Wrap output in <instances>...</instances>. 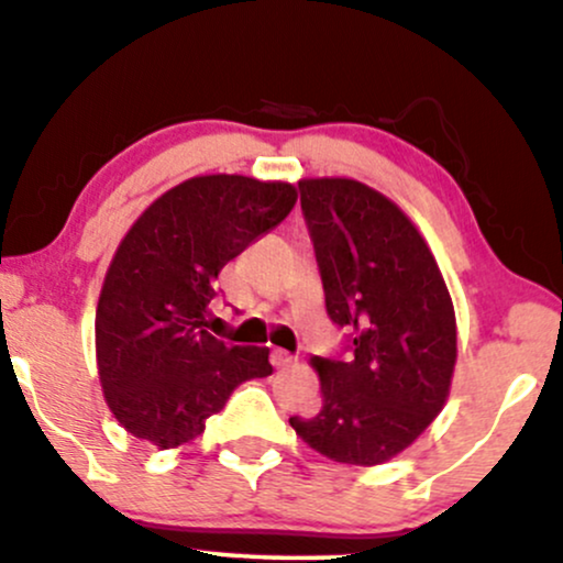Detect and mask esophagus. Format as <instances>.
<instances>
[{"mask_svg": "<svg viewBox=\"0 0 563 563\" xmlns=\"http://www.w3.org/2000/svg\"><path fill=\"white\" fill-rule=\"evenodd\" d=\"M294 361H296L294 355H290L288 351H280V347H273V351H269V364H273L275 368H288Z\"/></svg>", "mask_w": 563, "mask_h": 563, "instance_id": "esophagus-1", "label": "esophagus"}]
</instances>
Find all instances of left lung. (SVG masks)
I'll return each instance as SVG.
<instances>
[{"mask_svg": "<svg viewBox=\"0 0 563 563\" xmlns=\"http://www.w3.org/2000/svg\"><path fill=\"white\" fill-rule=\"evenodd\" d=\"M301 212L324 288L345 332L340 355H314L324 402L294 416L311 450L347 465H379L426 431L457 361L450 290L405 212L353 179H303Z\"/></svg>", "mask_w": 563, "mask_h": 563, "instance_id": "left-lung-1", "label": "left lung"}]
</instances>
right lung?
<instances>
[{"label":"right lung","instance_id":"1","mask_svg":"<svg viewBox=\"0 0 563 563\" xmlns=\"http://www.w3.org/2000/svg\"><path fill=\"white\" fill-rule=\"evenodd\" d=\"M296 189L197 176L137 218L106 273L96 353L117 421L161 450L187 444L241 382L273 374L267 347L212 338L220 269L294 210Z\"/></svg>","mask_w":563,"mask_h":563}]
</instances>
